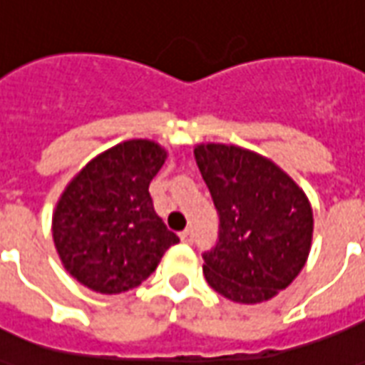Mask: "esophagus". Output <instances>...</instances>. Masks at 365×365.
<instances>
[{"mask_svg": "<svg viewBox=\"0 0 365 365\" xmlns=\"http://www.w3.org/2000/svg\"><path fill=\"white\" fill-rule=\"evenodd\" d=\"M180 237H182V242H185V244H191V242H193V232L187 228V230H183L182 234H180Z\"/></svg>", "mask_w": 365, "mask_h": 365, "instance_id": "esophagus-1", "label": "esophagus"}]
</instances>
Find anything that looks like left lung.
Masks as SVG:
<instances>
[{
    "label": "left lung",
    "instance_id": "obj_1",
    "mask_svg": "<svg viewBox=\"0 0 365 365\" xmlns=\"http://www.w3.org/2000/svg\"><path fill=\"white\" fill-rule=\"evenodd\" d=\"M197 166L218 212V240L205 251L210 288L237 304L284 290L306 265L313 212L274 162L234 145H199Z\"/></svg>",
    "mask_w": 365,
    "mask_h": 365
}]
</instances>
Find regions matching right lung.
<instances>
[{"label":"right lung","instance_id":"obj_1","mask_svg":"<svg viewBox=\"0 0 365 365\" xmlns=\"http://www.w3.org/2000/svg\"><path fill=\"white\" fill-rule=\"evenodd\" d=\"M164 160L160 145L133 139L96 156L67 185L53 215V244L81 284L100 294L131 290L180 242L148 193Z\"/></svg>","mask_w":365,"mask_h":365}]
</instances>
